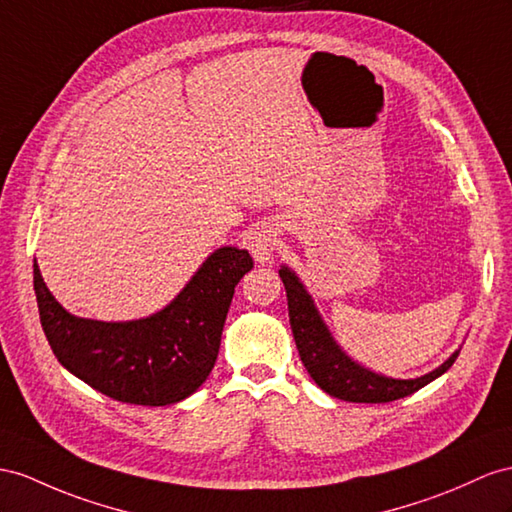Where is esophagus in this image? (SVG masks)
I'll return each mask as SVG.
<instances>
[{
    "mask_svg": "<svg viewBox=\"0 0 512 512\" xmlns=\"http://www.w3.org/2000/svg\"><path fill=\"white\" fill-rule=\"evenodd\" d=\"M246 244L257 264H272L277 251V227L257 225L246 233Z\"/></svg>",
    "mask_w": 512,
    "mask_h": 512,
    "instance_id": "1",
    "label": "esophagus"
}]
</instances>
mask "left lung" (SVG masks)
Returning <instances> with one entry per match:
<instances>
[{
  "label": "left lung",
  "mask_w": 512,
  "mask_h": 512,
  "mask_svg": "<svg viewBox=\"0 0 512 512\" xmlns=\"http://www.w3.org/2000/svg\"><path fill=\"white\" fill-rule=\"evenodd\" d=\"M279 277L285 285L287 311H290V324L300 361L305 363L307 372L318 383V387L333 398L370 404L400 400L404 396H411V393L422 389L430 381H435L443 372H448L456 361L458 352H461L456 350L435 372L411 378V381H396V378L378 376L361 368V365L348 359L339 350L329 329L324 326L320 313L313 307L311 296L305 292V287L298 281L296 274L283 266L279 270Z\"/></svg>",
  "instance_id": "left-lung-1"
}]
</instances>
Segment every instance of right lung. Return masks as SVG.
I'll return each instance as SVG.
<instances>
[{
	"label": "right lung",
	"instance_id": "add662e5",
	"mask_svg": "<svg viewBox=\"0 0 512 512\" xmlns=\"http://www.w3.org/2000/svg\"><path fill=\"white\" fill-rule=\"evenodd\" d=\"M251 268L248 251L218 248L173 303L136 322L71 316L36 264L34 292L45 337L64 368L112 400L166 406L188 398L212 372L235 285Z\"/></svg>",
	"mask_w": 512,
	"mask_h": 512
}]
</instances>
